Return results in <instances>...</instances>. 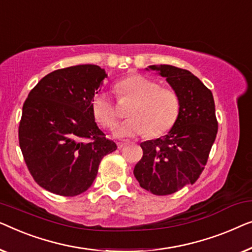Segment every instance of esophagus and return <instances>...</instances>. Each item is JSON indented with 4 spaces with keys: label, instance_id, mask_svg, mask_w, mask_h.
Returning <instances> with one entry per match:
<instances>
[{
    "label": "esophagus",
    "instance_id": "34e87169",
    "mask_svg": "<svg viewBox=\"0 0 252 252\" xmlns=\"http://www.w3.org/2000/svg\"><path fill=\"white\" fill-rule=\"evenodd\" d=\"M126 145V143H118V147L122 148V147H125Z\"/></svg>",
    "mask_w": 252,
    "mask_h": 252
}]
</instances>
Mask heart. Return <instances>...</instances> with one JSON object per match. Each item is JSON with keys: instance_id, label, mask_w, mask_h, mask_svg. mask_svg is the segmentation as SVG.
I'll list each match as a JSON object with an SVG mask.
<instances>
[{"instance_id": "b5f03b06", "label": "heart", "mask_w": 252, "mask_h": 252, "mask_svg": "<svg viewBox=\"0 0 252 252\" xmlns=\"http://www.w3.org/2000/svg\"><path fill=\"white\" fill-rule=\"evenodd\" d=\"M120 97L133 99L130 120L116 127L114 136L127 139L141 134L160 136L175 125L179 114V98L168 88H161L157 81L140 74H131L116 83ZM91 109L97 121L105 127H113L118 120L115 106L106 92H98L91 101Z\"/></svg>"}]
</instances>
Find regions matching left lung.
<instances>
[{
    "label": "left lung",
    "instance_id": "left-lung-1",
    "mask_svg": "<svg viewBox=\"0 0 252 252\" xmlns=\"http://www.w3.org/2000/svg\"><path fill=\"white\" fill-rule=\"evenodd\" d=\"M179 98V114L169 132L140 144L143 158L133 175L141 189L169 195L194 184L203 171L216 139L218 123L212 92L189 70L170 65H151Z\"/></svg>",
    "mask_w": 252,
    "mask_h": 252
}]
</instances>
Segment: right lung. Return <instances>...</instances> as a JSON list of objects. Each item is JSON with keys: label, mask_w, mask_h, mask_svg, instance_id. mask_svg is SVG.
<instances>
[{"label": "right lung", "mask_w": 252, "mask_h": 252, "mask_svg": "<svg viewBox=\"0 0 252 252\" xmlns=\"http://www.w3.org/2000/svg\"><path fill=\"white\" fill-rule=\"evenodd\" d=\"M107 77L97 65H76L45 75L23 106L19 145L38 185L63 196L86 192L101 158L118 146L99 129L91 101Z\"/></svg>", "instance_id": "obj_1"}]
</instances>
